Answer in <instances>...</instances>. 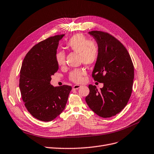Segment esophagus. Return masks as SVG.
<instances>
[{"label": "esophagus", "instance_id": "1", "mask_svg": "<svg viewBox=\"0 0 154 154\" xmlns=\"http://www.w3.org/2000/svg\"><path fill=\"white\" fill-rule=\"evenodd\" d=\"M81 85H74L73 86V89H74V90H77V89H79L80 88H81Z\"/></svg>", "mask_w": 154, "mask_h": 154}]
</instances>
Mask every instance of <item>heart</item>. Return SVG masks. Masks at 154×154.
Listing matches in <instances>:
<instances>
[{
    "label": "heart",
    "mask_w": 154,
    "mask_h": 154,
    "mask_svg": "<svg viewBox=\"0 0 154 154\" xmlns=\"http://www.w3.org/2000/svg\"><path fill=\"white\" fill-rule=\"evenodd\" d=\"M66 48L78 53L79 60L84 64L92 66L94 65L99 56V46L98 43L90 40L84 35L75 34L71 36L65 43ZM55 60L58 65L63 66L65 63V53L63 51H58L55 54ZM86 72L83 69H76L72 70L69 78L74 83H81L84 79Z\"/></svg>",
    "instance_id": "b5f03b06"
}]
</instances>
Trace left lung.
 Returning a JSON list of instances; mask_svg holds the SVG:
<instances>
[{"label": "left lung", "mask_w": 154, "mask_h": 154, "mask_svg": "<svg viewBox=\"0 0 154 154\" xmlns=\"http://www.w3.org/2000/svg\"><path fill=\"white\" fill-rule=\"evenodd\" d=\"M99 46V56L92 71L95 81L103 83L99 91L95 85H89L85 101L98 116L110 118L125 108L131 97L134 66L125 46L109 33L92 31Z\"/></svg>", "instance_id": "left-lung-1"}]
</instances>
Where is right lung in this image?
Instances as JSON below:
<instances>
[{"instance_id": "1", "label": "right lung", "mask_w": 154, "mask_h": 154, "mask_svg": "<svg viewBox=\"0 0 154 154\" xmlns=\"http://www.w3.org/2000/svg\"><path fill=\"white\" fill-rule=\"evenodd\" d=\"M65 35L50 37L35 45L24 58L20 70L19 89L24 106L37 119L50 122L65 109L72 87L54 88L51 76L58 70L55 54Z\"/></svg>"}]
</instances>
